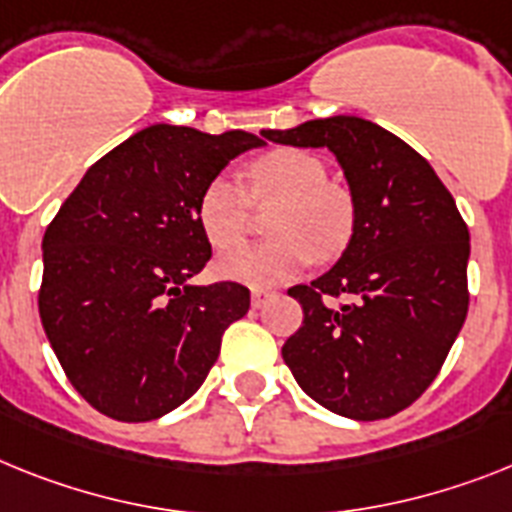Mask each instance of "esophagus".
I'll use <instances>...</instances> for the list:
<instances>
[{"label": "esophagus", "mask_w": 512, "mask_h": 512, "mask_svg": "<svg viewBox=\"0 0 512 512\" xmlns=\"http://www.w3.org/2000/svg\"><path fill=\"white\" fill-rule=\"evenodd\" d=\"M276 296V291H268V289H255L252 291V309H263L265 304L270 302Z\"/></svg>", "instance_id": "obj_1"}]
</instances>
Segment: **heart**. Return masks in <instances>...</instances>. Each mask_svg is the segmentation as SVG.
I'll return each mask as SVG.
<instances>
[{"label":"heart","instance_id":"b5f03b06","mask_svg":"<svg viewBox=\"0 0 512 512\" xmlns=\"http://www.w3.org/2000/svg\"><path fill=\"white\" fill-rule=\"evenodd\" d=\"M257 203H278L270 216L273 239L242 244L218 257V276L249 289H270L296 278L317 257L338 255L351 236L354 208L346 192L328 184L320 158L296 148L270 150L247 166ZM197 223L213 247L226 249L247 231L249 195L234 176H213L197 200Z\"/></svg>","mask_w":512,"mask_h":512}]
</instances>
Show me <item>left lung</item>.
Masks as SVG:
<instances>
[{"label": "left lung", "instance_id": "1", "mask_svg": "<svg viewBox=\"0 0 512 512\" xmlns=\"http://www.w3.org/2000/svg\"><path fill=\"white\" fill-rule=\"evenodd\" d=\"M270 143L328 148L351 192L354 226L338 263L289 296L302 328L283 343L299 388L356 422L398 414L429 388L468 312L471 244L435 169L362 117L263 130ZM325 295H346L333 308Z\"/></svg>", "mask_w": 512, "mask_h": 512}]
</instances>
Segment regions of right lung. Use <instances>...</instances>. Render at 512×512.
I'll return each mask as SVG.
<instances>
[{
	"label": "right lung",
	"instance_id": "right-lung-1",
	"mask_svg": "<svg viewBox=\"0 0 512 512\" xmlns=\"http://www.w3.org/2000/svg\"><path fill=\"white\" fill-rule=\"evenodd\" d=\"M263 140L150 124L85 171L44 234L38 312L75 390L117 422H150L197 393L249 289L192 278L210 260L205 184Z\"/></svg>",
	"mask_w": 512,
	"mask_h": 512
}]
</instances>
